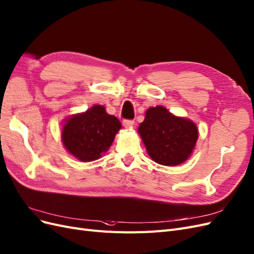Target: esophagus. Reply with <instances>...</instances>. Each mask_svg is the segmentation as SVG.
<instances>
[{
    "label": "esophagus",
    "mask_w": 254,
    "mask_h": 254,
    "mask_svg": "<svg viewBox=\"0 0 254 254\" xmlns=\"http://www.w3.org/2000/svg\"><path fill=\"white\" fill-rule=\"evenodd\" d=\"M123 125L126 128H131V127H132V125H133V121L132 120H124L123 121Z\"/></svg>",
    "instance_id": "esophagus-1"
}]
</instances>
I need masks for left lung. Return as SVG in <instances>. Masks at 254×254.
<instances>
[{
    "label": "left lung",
    "instance_id": "8db88e82",
    "mask_svg": "<svg viewBox=\"0 0 254 254\" xmlns=\"http://www.w3.org/2000/svg\"><path fill=\"white\" fill-rule=\"evenodd\" d=\"M137 133L151 159L164 166H178L187 161L198 138L194 122L174 116L164 106L147 109Z\"/></svg>",
    "mask_w": 254,
    "mask_h": 254
}]
</instances>
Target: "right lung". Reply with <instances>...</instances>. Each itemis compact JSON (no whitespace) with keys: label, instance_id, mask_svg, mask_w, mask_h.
I'll list each match as a JSON object with an SVG mask.
<instances>
[{"label":"right lung","instance_id":"obj_1","mask_svg":"<svg viewBox=\"0 0 254 254\" xmlns=\"http://www.w3.org/2000/svg\"><path fill=\"white\" fill-rule=\"evenodd\" d=\"M121 128V122L108 115L106 108L93 105L85 112L67 118L61 135L67 152L87 163L99 160L109 149Z\"/></svg>","mask_w":254,"mask_h":254}]
</instances>
